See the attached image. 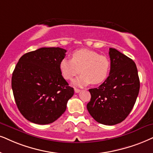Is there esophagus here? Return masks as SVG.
Returning a JSON list of instances; mask_svg holds the SVG:
<instances>
[{"mask_svg":"<svg viewBox=\"0 0 153 153\" xmlns=\"http://www.w3.org/2000/svg\"><path fill=\"white\" fill-rule=\"evenodd\" d=\"M80 92V89H78V88H75V93H78V92Z\"/></svg>","mask_w":153,"mask_h":153,"instance_id":"obj_1","label":"esophagus"}]
</instances>
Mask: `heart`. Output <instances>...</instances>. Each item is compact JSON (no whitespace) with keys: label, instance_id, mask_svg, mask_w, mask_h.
Returning a JSON list of instances; mask_svg holds the SVG:
<instances>
[{"label":"heart","instance_id":"obj_1","mask_svg":"<svg viewBox=\"0 0 153 153\" xmlns=\"http://www.w3.org/2000/svg\"><path fill=\"white\" fill-rule=\"evenodd\" d=\"M110 61L105 56L100 55L92 50H77L71 55V59H63L59 63V69L63 78L71 80L80 73L74 85L84 86L103 82L109 76Z\"/></svg>","mask_w":153,"mask_h":153}]
</instances>
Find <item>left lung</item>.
<instances>
[{
  "mask_svg": "<svg viewBox=\"0 0 153 153\" xmlns=\"http://www.w3.org/2000/svg\"><path fill=\"white\" fill-rule=\"evenodd\" d=\"M109 75L101 85L90 89L87 104L90 114L98 123L115 125L128 117L136 103L140 80L136 63L117 49L110 48Z\"/></svg>",
  "mask_w": 153,
  "mask_h": 153,
  "instance_id": "left-lung-1",
  "label": "left lung"
}]
</instances>
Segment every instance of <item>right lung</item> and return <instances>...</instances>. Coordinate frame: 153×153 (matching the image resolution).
<instances>
[{"label": "right lung", "instance_id": "1", "mask_svg": "<svg viewBox=\"0 0 153 153\" xmlns=\"http://www.w3.org/2000/svg\"><path fill=\"white\" fill-rule=\"evenodd\" d=\"M65 52L59 47L40 48L24 54L15 68L13 95L19 111L31 122L53 123L64 113L74 94L59 69Z\"/></svg>", "mask_w": 153, "mask_h": 153}]
</instances>
